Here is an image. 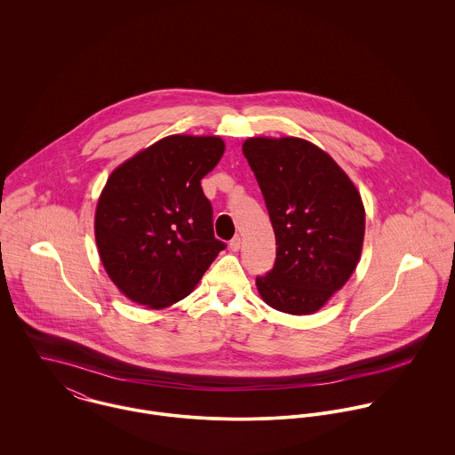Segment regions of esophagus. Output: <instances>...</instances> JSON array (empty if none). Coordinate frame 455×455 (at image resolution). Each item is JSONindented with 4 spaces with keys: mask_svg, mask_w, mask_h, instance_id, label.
I'll list each match as a JSON object with an SVG mask.
<instances>
[{
    "mask_svg": "<svg viewBox=\"0 0 455 455\" xmlns=\"http://www.w3.org/2000/svg\"><path fill=\"white\" fill-rule=\"evenodd\" d=\"M240 245H242L240 236H235V238L229 242V249H231L233 252H238V251H240Z\"/></svg>",
    "mask_w": 455,
    "mask_h": 455,
    "instance_id": "esophagus-1",
    "label": "esophagus"
}]
</instances>
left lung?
Masks as SVG:
<instances>
[{"label":"left lung","mask_w":455,"mask_h":455,"mask_svg":"<svg viewBox=\"0 0 455 455\" xmlns=\"http://www.w3.org/2000/svg\"><path fill=\"white\" fill-rule=\"evenodd\" d=\"M243 156L276 240L273 267L256 278L259 294L278 312L314 314L357 266L364 240L361 196L324 150L301 138H249Z\"/></svg>","instance_id":"8db88e82"}]
</instances>
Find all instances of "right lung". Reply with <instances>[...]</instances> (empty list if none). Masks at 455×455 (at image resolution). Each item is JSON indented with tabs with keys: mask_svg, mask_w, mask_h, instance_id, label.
<instances>
[{
	"mask_svg": "<svg viewBox=\"0 0 455 455\" xmlns=\"http://www.w3.org/2000/svg\"><path fill=\"white\" fill-rule=\"evenodd\" d=\"M224 154L219 136L173 134L121 164L96 208V243L112 282L134 303L186 298L226 243L201 179Z\"/></svg>",
	"mask_w": 455,
	"mask_h": 455,
	"instance_id": "right-lung-1",
	"label": "right lung"
}]
</instances>
